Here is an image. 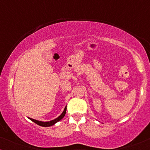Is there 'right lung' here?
I'll return each instance as SVG.
<instances>
[{"label": "right lung", "instance_id": "add662e5", "mask_svg": "<svg viewBox=\"0 0 150 150\" xmlns=\"http://www.w3.org/2000/svg\"><path fill=\"white\" fill-rule=\"evenodd\" d=\"M66 110H67V106H65V107L64 108V110H63V111L62 112V113H61L60 115L58 117H57L56 119H54V120H53L49 121V122H42V121L36 120H34V119H32L30 117H28V119L31 120L32 122H33L35 123V124L39 125V126H43V127H49V126H53V125L55 124L58 122H59L61 120H62V119L63 118V117L65 116V113H66Z\"/></svg>", "mask_w": 150, "mask_h": 150}]
</instances>
